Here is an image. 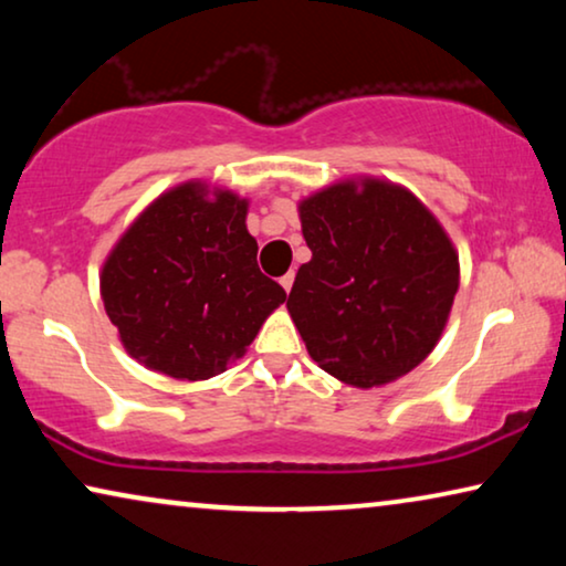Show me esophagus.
I'll list each match as a JSON object with an SVG mask.
<instances>
[{"label":"esophagus","instance_id":"34e87169","mask_svg":"<svg viewBox=\"0 0 566 566\" xmlns=\"http://www.w3.org/2000/svg\"><path fill=\"white\" fill-rule=\"evenodd\" d=\"M293 277H296V273H293V270H289V273H285V275L281 277V285H283L285 291L293 289Z\"/></svg>","mask_w":566,"mask_h":566}]
</instances>
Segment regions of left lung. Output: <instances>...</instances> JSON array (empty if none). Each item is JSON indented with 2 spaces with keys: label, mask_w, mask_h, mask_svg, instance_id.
I'll list each match as a JSON object with an SVG mask.
<instances>
[{
  "label": "left lung",
  "mask_w": 566,
  "mask_h": 566,
  "mask_svg": "<svg viewBox=\"0 0 566 566\" xmlns=\"http://www.w3.org/2000/svg\"><path fill=\"white\" fill-rule=\"evenodd\" d=\"M298 211L312 260L285 306L308 355L360 389L420 366L459 291V258L432 213L381 180L332 185Z\"/></svg>",
  "instance_id": "1"
}]
</instances>
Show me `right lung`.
Segmentation results:
<instances>
[{
    "mask_svg": "<svg viewBox=\"0 0 566 566\" xmlns=\"http://www.w3.org/2000/svg\"><path fill=\"white\" fill-rule=\"evenodd\" d=\"M247 200L200 182L138 216L103 268V301L126 350L172 378L219 376L258 335L285 291L258 268Z\"/></svg>",
    "mask_w": 566,
    "mask_h": 566,
    "instance_id": "add662e5",
    "label": "right lung"
}]
</instances>
